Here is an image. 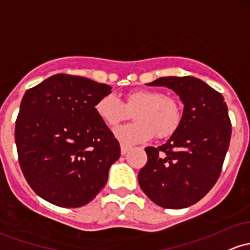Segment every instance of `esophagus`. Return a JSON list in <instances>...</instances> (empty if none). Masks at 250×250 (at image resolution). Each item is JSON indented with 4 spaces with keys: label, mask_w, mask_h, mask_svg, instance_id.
I'll use <instances>...</instances> for the list:
<instances>
[{
    "label": "esophagus",
    "mask_w": 250,
    "mask_h": 250,
    "mask_svg": "<svg viewBox=\"0 0 250 250\" xmlns=\"http://www.w3.org/2000/svg\"><path fill=\"white\" fill-rule=\"evenodd\" d=\"M128 150H129V146H127V145L125 144H121V153H122L123 155H125Z\"/></svg>",
    "instance_id": "34e87169"
}]
</instances>
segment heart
<instances>
[{
    "instance_id": "1",
    "label": "heart",
    "mask_w": 250,
    "mask_h": 250,
    "mask_svg": "<svg viewBox=\"0 0 250 250\" xmlns=\"http://www.w3.org/2000/svg\"><path fill=\"white\" fill-rule=\"evenodd\" d=\"M95 111L109 127L131 117L135 121L115 130V135L125 145L147 141L155 135L156 139L169 138L179 128L183 112L179 102L171 96L156 90L141 89L125 96L121 102L115 95L101 97L95 105Z\"/></svg>"
}]
</instances>
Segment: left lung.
I'll use <instances>...</instances> for the list:
<instances>
[{
  "label": "left lung",
  "mask_w": 250,
  "mask_h": 250,
  "mask_svg": "<svg viewBox=\"0 0 250 250\" xmlns=\"http://www.w3.org/2000/svg\"><path fill=\"white\" fill-rule=\"evenodd\" d=\"M148 85L173 90L184 112L166 144L145 148L140 188L159 207L184 209L201 201L219 178L231 138L228 106L218 91L191 76L161 77Z\"/></svg>",
  "instance_id": "obj_1"
}]
</instances>
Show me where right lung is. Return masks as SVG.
I'll use <instances>...</instances> for the list:
<instances>
[{
  "label": "right lung",
  "mask_w": 250,
  "mask_h": 250,
  "mask_svg": "<svg viewBox=\"0 0 250 250\" xmlns=\"http://www.w3.org/2000/svg\"><path fill=\"white\" fill-rule=\"evenodd\" d=\"M110 90L85 77L58 73L24 92L15 125L19 164L45 201L83 207L106 184L121 148L95 105Z\"/></svg>",
  "instance_id": "add662e5"
}]
</instances>
